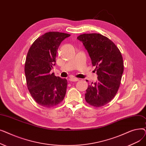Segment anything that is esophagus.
Segmentation results:
<instances>
[{"label": "esophagus", "mask_w": 146, "mask_h": 146, "mask_svg": "<svg viewBox=\"0 0 146 146\" xmlns=\"http://www.w3.org/2000/svg\"><path fill=\"white\" fill-rule=\"evenodd\" d=\"M69 80H70V82H77V81H79V79L78 78H70V79H69Z\"/></svg>", "instance_id": "obj_1"}]
</instances>
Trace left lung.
Wrapping results in <instances>:
<instances>
[{"mask_svg": "<svg viewBox=\"0 0 146 146\" xmlns=\"http://www.w3.org/2000/svg\"><path fill=\"white\" fill-rule=\"evenodd\" d=\"M77 38L88 51L98 75V80L86 90L85 100L92 106H104L119 89L124 71L121 53L115 44L101 34H84Z\"/></svg>", "mask_w": 146, "mask_h": 146, "instance_id": "8db88e82", "label": "left lung"}]
</instances>
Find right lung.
Masks as SVG:
<instances>
[{
  "label": "right lung",
  "mask_w": 146,
  "mask_h": 146,
  "mask_svg": "<svg viewBox=\"0 0 146 146\" xmlns=\"http://www.w3.org/2000/svg\"><path fill=\"white\" fill-rule=\"evenodd\" d=\"M70 35L48 32L41 35L30 47L26 58L25 73L30 94L40 105L50 108L59 104L66 95L67 81L51 74L56 65L59 46Z\"/></svg>",
  "instance_id": "obj_1"
}]
</instances>
